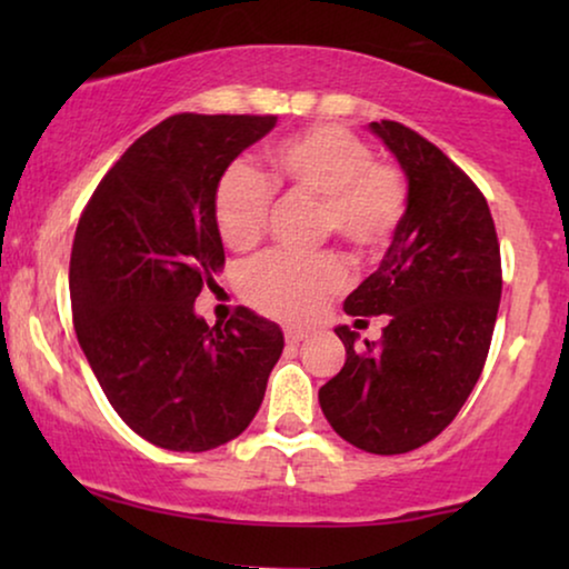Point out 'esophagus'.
<instances>
[{"label":"esophagus","mask_w":569,"mask_h":569,"mask_svg":"<svg viewBox=\"0 0 569 569\" xmlns=\"http://www.w3.org/2000/svg\"><path fill=\"white\" fill-rule=\"evenodd\" d=\"M284 339H287V345H300L302 339H308V331H302V329H287V331H284Z\"/></svg>","instance_id":"esophagus-1"}]
</instances>
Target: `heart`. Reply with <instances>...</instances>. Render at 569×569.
<instances>
[{"instance_id":"heart-1","label":"heart","mask_w":569,"mask_h":569,"mask_svg":"<svg viewBox=\"0 0 569 569\" xmlns=\"http://www.w3.org/2000/svg\"><path fill=\"white\" fill-rule=\"evenodd\" d=\"M274 181L290 197L321 201V230L357 253H372L399 224L407 207L401 173L372 160L352 131L321 123L282 139L269 150ZM271 212V189L246 162H232L214 191V222L224 246L248 251L259 243ZM347 284L333 256H267L243 274V295L261 313L287 323L310 321L329 295Z\"/></svg>"}]
</instances>
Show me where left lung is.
I'll return each mask as SVG.
<instances>
[{
    "label": "left lung",
    "instance_id": "left-lung-1",
    "mask_svg": "<svg viewBox=\"0 0 569 569\" xmlns=\"http://www.w3.org/2000/svg\"><path fill=\"white\" fill-rule=\"evenodd\" d=\"M407 178V209L378 271L349 295V316H388L383 339L357 345L318 391L339 438L378 456L407 453L446 430L485 368L502 295L487 199L432 142L396 121L368 127Z\"/></svg>",
    "mask_w": 569,
    "mask_h": 569
}]
</instances>
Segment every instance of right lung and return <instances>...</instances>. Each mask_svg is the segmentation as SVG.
I'll return each instance as SVG.
<instances>
[{
	"label": "right lung",
	"instance_id": "add662e5",
	"mask_svg": "<svg viewBox=\"0 0 569 569\" xmlns=\"http://www.w3.org/2000/svg\"><path fill=\"white\" fill-rule=\"evenodd\" d=\"M274 116L178 113L139 137L98 183L74 232L69 298L100 388L139 438L178 453L251 425L282 329L248 308L207 326L193 310L224 263L217 183Z\"/></svg>",
	"mask_w": 569,
	"mask_h": 569
}]
</instances>
